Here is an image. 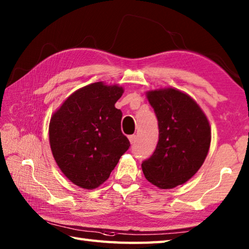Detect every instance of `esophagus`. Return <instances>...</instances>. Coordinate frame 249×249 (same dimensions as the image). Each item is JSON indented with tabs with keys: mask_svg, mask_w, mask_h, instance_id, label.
Listing matches in <instances>:
<instances>
[{
	"mask_svg": "<svg viewBox=\"0 0 249 249\" xmlns=\"http://www.w3.org/2000/svg\"><path fill=\"white\" fill-rule=\"evenodd\" d=\"M128 139H129V141H130V143L134 144L135 142H136V140H137V136H136V135H131V136L128 137Z\"/></svg>",
	"mask_w": 249,
	"mask_h": 249,
	"instance_id": "obj_1",
	"label": "esophagus"
}]
</instances>
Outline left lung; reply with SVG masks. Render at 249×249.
Returning <instances> with one entry per match:
<instances>
[{
    "instance_id": "1",
    "label": "left lung",
    "mask_w": 249,
    "mask_h": 249,
    "mask_svg": "<svg viewBox=\"0 0 249 249\" xmlns=\"http://www.w3.org/2000/svg\"><path fill=\"white\" fill-rule=\"evenodd\" d=\"M160 128L156 150L142 161L145 178L161 189L187 182L202 166L211 144L209 121L198 104L178 89L146 93Z\"/></svg>"
}]
</instances>
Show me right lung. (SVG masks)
Segmentation results:
<instances>
[{"instance_id": "right-lung-1", "label": "right lung", "mask_w": 249, "mask_h": 249, "mask_svg": "<svg viewBox=\"0 0 249 249\" xmlns=\"http://www.w3.org/2000/svg\"><path fill=\"white\" fill-rule=\"evenodd\" d=\"M124 89L95 82L72 93L52 115L49 141L64 176L77 186L98 187L129 149L115 103Z\"/></svg>"}]
</instances>
